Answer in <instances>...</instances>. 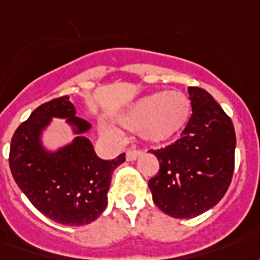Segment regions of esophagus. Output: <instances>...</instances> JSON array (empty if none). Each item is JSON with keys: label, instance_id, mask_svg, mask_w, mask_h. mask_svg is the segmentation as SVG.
Listing matches in <instances>:
<instances>
[{"label": "esophagus", "instance_id": "obj_1", "mask_svg": "<svg viewBox=\"0 0 260 260\" xmlns=\"http://www.w3.org/2000/svg\"><path fill=\"white\" fill-rule=\"evenodd\" d=\"M141 153H143V151H140V149H127L126 151V159L127 160H136Z\"/></svg>", "mask_w": 260, "mask_h": 260}]
</instances>
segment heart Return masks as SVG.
Listing matches in <instances>:
<instances>
[{"mask_svg":"<svg viewBox=\"0 0 260 260\" xmlns=\"http://www.w3.org/2000/svg\"><path fill=\"white\" fill-rule=\"evenodd\" d=\"M188 98L180 91H159L143 96L122 116L123 127L141 132L149 143H164L184 127L190 117Z\"/></svg>","mask_w":260,"mask_h":260,"instance_id":"b5f03b06","label":"heart"}]
</instances>
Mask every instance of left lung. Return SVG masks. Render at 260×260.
<instances>
[{
  "label": "left lung",
  "mask_w": 260,
  "mask_h": 260,
  "mask_svg": "<svg viewBox=\"0 0 260 260\" xmlns=\"http://www.w3.org/2000/svg\"><path fill=\"white\" fill-rule=\"evenodd\" d=\"M192 115L181 137L151 149L159 160L149 179L152 200L176 219L204 213L224 197L234 172L236 132L231 119L208 91L190 87Z\"/></svg>",
  "instance_id": "obj_1"
}]
</instances>
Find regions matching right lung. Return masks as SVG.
Instances as JSON below:
<instances>
[{
    "label": "right lung",
    "mask_w": 260,
    "mask_h": 260,
    "mask_svg": "<svg viewBox=\"0 0 260 260\" xmlns=\"http://www.w3.org/2000/svg\"><path fill=\"white\" fill-rule=\"evenodd\" d=\"M75 113L68 95L40 105L16 128L9 149V168L19 188L36 209L65 226L88 224L101 215L108 204L112 172L126 160L124 153L112 160L98 158L83 136L90 123ZM51 117H66L79 134L56 153H47L39 144V134Z\"/></svg>",
    "instance_id": "1"
}]
</instances>
